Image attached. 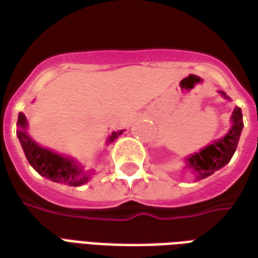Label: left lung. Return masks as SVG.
Wrapping results in <instances>:
<instances>
[{"mask_svg":"<svg viewBox=\"0 0 258 258\" xmlns=\"http://www.w3.org/2000/svg\"><path fill=\"white\" fill-rule=\"evenodd\" d=\"M225 99H229L225 92L220 91ZM232 125L224 138L218 141H214L213 144L203 148L202 151L196 152L190 155L188 159H185V167L189 170L195 178L203 179L207 178L209 175L224 167L231 159L233 153L238 148L240 133L243 128V118H242V110L240 107H235L231 116Z\"/></svg>","mask_w":258,"mask_h":258,"instance_id":"obj_1","label":"left lung"}]
</instances>
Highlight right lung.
Segmentation results:
<instances>
[{
  "mask_svg": "<svg viewBox=\"0 0 258 258\" xmlns=\"http://www.w3.org/2000/svg\"><path fill=\"white\" fill-rule=\"evenodd\" d=\"M18 127L19 128L16 131V134L20 141V145L23 148L26 159L29 160L31 167L34 168L40 175L51 179L53 182L70 185V186H80L90 179L91 171H85L84 168L79 166L73 159L58 155L56 152L49 151L47 148H42L36 141L31 140L30 135L26 131L27 120L23 113H19ZM123 133L124 130L113 133L109 137L107 142H113Z\"/></svg>",
  "mask_w": 258,
  "mask_h": 258,
  "instance_id": "add662e5",
  "label": "right lung"
}]
</instances>
